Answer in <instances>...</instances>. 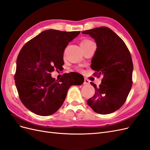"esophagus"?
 <instances>
[{
	"label": "esophagus",
	"mask_w": 150,
	"mask_h": 150,
	"mask_svg": "<svg viewBox=\"0 0 150 150\" xmlns=\"http://www.w3.org/2000/svg\"><path fill=\"white\" fill-rule=\"evenodd\" d=\"M90 80L88 79L87 78H84V83H83V84H84V85H88V84H90Z\"/></svg>",
	"instance_id": "34e87169"
}]
</instances>
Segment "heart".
<instances>
[{
    "label": "heart",
    "mask_w": 150,
    "mask_h": 150,
    "mask_svg": "<svg viewBox=\"0 0 150 150\" xmlns=\"http://www.w3.org/2000/svg\"><path fill=\"white\" fill-rule=\"evenodd\" d=\"M93 43L91 40L89 39H83L81 42V47H86L88 45H90L91 43Z\"/></svg>",
    "instance_id": "heart-1"
}]
</instances>
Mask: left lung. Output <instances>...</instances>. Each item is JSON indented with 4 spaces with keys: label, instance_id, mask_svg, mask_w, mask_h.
<instances>
[{
    "label": "left lung",
    "instance_id": "left-lung-1",
    "mask_svg": "<svg viewBox=\"0 0 150 150\" xmlns=\"http://www.w3.org/2000/svg\"><path fill=\"white\" fill-rule=\"evenodd\" d=\"M96 43L97 48L91 67L102 83L95 89L88 104L96 113L108 114L119 109L125 103L132 85L133 64L128 48L123 40L110 28L105 26L84 31Z\"/></svg>",
    "mask_w": 150,
    "mask_h": 150
}]
</instances>
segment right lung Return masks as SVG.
Segmentation results:
<instances>
[{"label":"right lung","mask_w":150,"mask_h":150,"mask_svg":"<svg viewBox=\"0 0 150 150\" xmlns=\"http://www.w3.org/2000/svg\"><path fill=\"white\" fill-rule=\"evenodd\" d=\"M80 31L45 30L28 41L18 54L14 80L21 102L39 115L54 114L62 106L72 85L83 83L77 72L65 73L59 80L51 72L62 71L64 50Z\"/></svg>","instance_id":"add662e5"}]
</instances>
